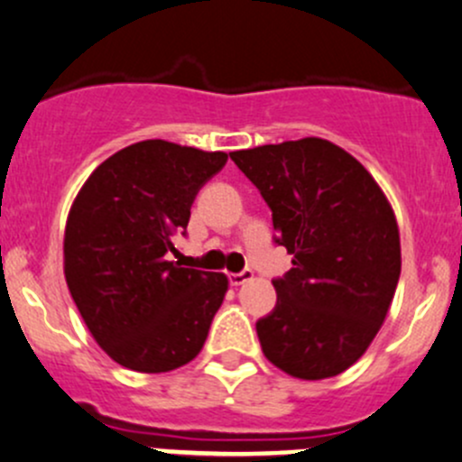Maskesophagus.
I'll return each instance as SVG.
<instances>
[{"label":"esophagus","mask_w":462,"mask_h":462,"mask_svg":"<svg viewBox=\"0 0 462 462\" xmlns=\"http://www.w3.org/2000/svg\"><path fill=\"white\" fill-rule=\"evenodd\" d=\"M254 277V273L253 270H241V273H230L227 274V282H230V286H241V283H245V282H250V279Z\"/></svg>","instance_id":"esophagus-1"}]
</instances>
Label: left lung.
I'll use <instances>...</instances> for the list:
<instances>
[{
	"instance_id": "obj_1",
	"label": "left lung",
	"mask_w": 462,
	"mask_h": 462,
	"mask_svg": "<svg viewBox=\"0 0 462 462\" xmlns=\"http://www.w3.org/2000/svg\"><path fill=\"white\" fill-rule=\"evenodd\" d=\"M273 212L292 268L257 321L263 356L301 380L356 365L386 318L400 279L393 209L374 176L337 144L301 138L232 152Z\"/></svg>"
}]
</instances>
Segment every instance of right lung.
Returning a JSON list of instances; mask_svg holds the SVG:
<instances>
[{"mask_svg": "<svg viewBox=\"0 0 462 462\" xmlns=\"http://www.w3.org/2000/svg\"><path fill=\"white\" fill-rule=\"evenodd\" d=\"M227 153L167 141L120 149L96 167L64 232V274L87 328L125 369L165 374L199 356L227 277L170 261L199 189Z\"/></svg>", "mask_w": 462, "mask_h": 462, "instance_id": "obj_1", "label": "right lung"}]
</instances>
